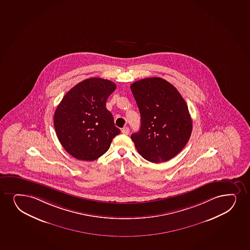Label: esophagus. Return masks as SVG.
<instances>
[{
	"label": "esophagus",
	"instance_id": "obj_1",
	"mask_svg": "<svg viewBox=\"0 0 250 250\" xmlns=\"http://www.w3.org/2000/svg\"><path fill=\"white\" fill-rule=\"evenodd\" d=\"M121 131H122V133H123L124 135H129V129L128 128V127H124Z\"/></svg>",
	"mask_w": 250,
	"mask_h": 250
}]
</instances>
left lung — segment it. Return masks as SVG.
<instances>
[{
    "label": "left lung",
    "instance_id": "left-lung-1",
    "mask_svg": "<svg viewBox=\"0 0 250 250\" xmlns=\"http://www.w3.org/2000/svg\"><path fill=\"white\" fill-rule=\"evenodd\" d=\"M141 128L131 135L139 154L153 163L167 162L182 151L192 130L188 107L178 90L162 78H147L130 85Z\"/></svg>",
    "mask_w": 250,
    "mask_h": 250
}]
</instances>
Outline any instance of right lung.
I'll list each match as a JSON object with an SVG mask.
<instances>
[{"label": "right lung", "instance_id": "right-lung-1", "mask_svg": "<svg viewBox=\"0 0 250 250\" xmlns=\"http://www.w3.org/2000/svg\"><path fill=\"white\" fill-rule=\"evenodd\" d=\"M116 88L115 83L90 78L65 94L54 114L53 125L65 150L81 161H94L109 150L121 133L115 125L106 101Z\"/></svg>", "mask_w": 250, "mask_h": 250}]
</instances>
